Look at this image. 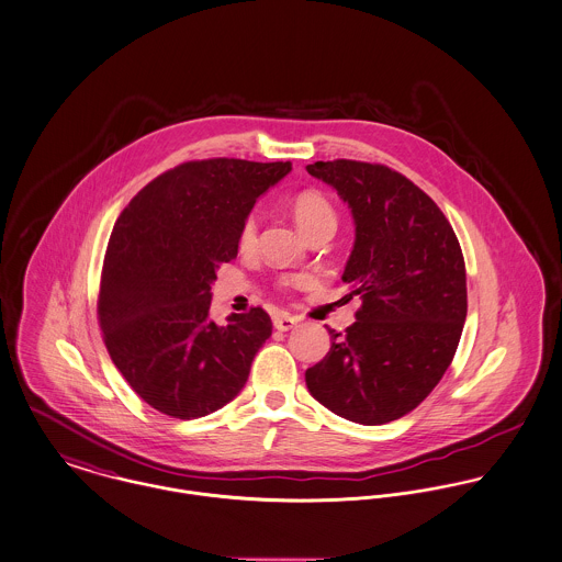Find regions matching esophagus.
Wrapping results in <instances>:
<instances>
[{
    "label": "esophagus",
    "mask_w": 562,
    "mask_h": 562,
    "mask_svg": "<svg viewBox=\"0 0 562 562\" xmlns=\"http://www.w3.org/2000/svg\"><path fill=\"white\" fill-rule=\"evenodd\" d=\"M295 325H297V318L291 316L289 312H278V314H273V327H276V329L289 331V329H293Z\"/></svg>",
    "instance_id": "esophagus-1"
}]
</instances>
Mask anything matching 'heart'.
<instances>
[{
	"mask_svg": "<svg viewBox=\"0 0 562 562\" xmlns=\"http://www.w3.org/2000/svg\"><path fill=\"white\" fill-rule=\"evenodd\" d=\"M291 211L304 235H311L318 228H336V220H338L336 209L327 200V195H323L316 189H306L297 193L291 202ZM256 235H258V222H256V215L250 213L239 228V248L241 250L254 248ZM295 282H304V278H297Z\"/></svg>",
	"mask_w": 562,
	"mask_h": 562,
	"instance_id": "b5f03b06",
	"label": "heart"
}]
</instances>
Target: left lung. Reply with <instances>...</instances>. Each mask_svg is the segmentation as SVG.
Wrapping results in <instances>:
<instances>
[{
  "instance_id": "left-lung-1",
  "label": "left lung",
  "mask_w": 562,
  "mask_h": 562,
  "mask_svg": "<svg viewBox=\"0 0 562 562\" xmlns=\"http://www.w3.org/2000/svg\"><path fill=\"white\" fill-rule=\"evenodd\" d=\"M349 204L356 244L342 282L356 323L329 329L327 356L306 371L312 396L340 418L385 425L416 409L450 367L465 314V262L436 202L403 175L351 159L306 166Z\"/></svg>"
}]
</instances>
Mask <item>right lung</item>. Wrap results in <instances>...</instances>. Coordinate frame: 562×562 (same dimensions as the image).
Instances as JSON below:
<instances>
[{
  "label": "right lung",
  "instance_id": "add662e5",
  "mask_svg": "<svg viewBox=\"0 0 562 562\" xmlns=\"http://www.w3.org/2000/svg\"><path fill=\"white\" fill-rule=\"evenodd\" d=\"M291 161H188L157 177L121 213L101 273L99 325L112 362L153 409L193 420L231 403L271 336L262 308L217 325L215 269L239 251V228Z\"/></svg>",
  "mask_w": 562,
  "mask_h": 562
}]
</instances>
